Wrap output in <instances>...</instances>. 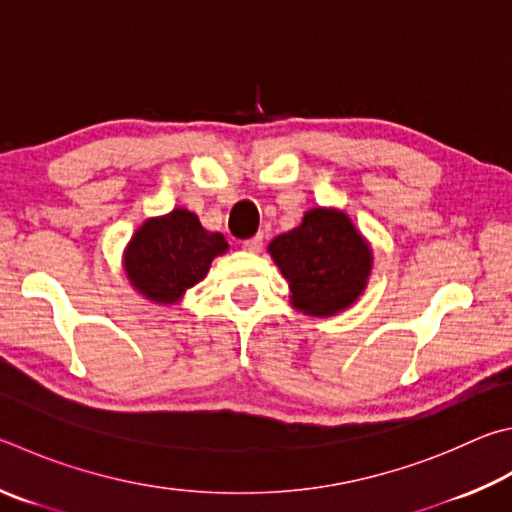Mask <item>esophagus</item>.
I'll list each match as a JSON object with an SVG mask.
<instances>
[{
	"instance_id": "obj_1",
	"label": "esophagus",
	"mask_w": 512,
	"mask_h": 512,
	"mask_svg": "<svg viewBox=\"0 0 512 512\" xmlns=\"http://www.w3.org/2000/svg\"><path fill=\"white\" fill-rule=\"evenodd\" d=\"M262 244H264V235H255L246 239L244 244H241V248L248 250V253H259V250H262Z\"/></svg>"
}]
</instances>
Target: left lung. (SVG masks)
Returning <instances> with one entry per match:
<instances>
[{"label":"left lung","mask_w":512,"mask_h":512,"mask_svg":"<svg viewBox=\"0 0 512 512\" xmlns=\"http://www.w3.org/2000/svg\"><path fill=\"white\" fill-rule=\"evenodd\" d=\"M291 288V304L329 318L358 300L371 273V246L342 210L311 208L302 224L268 244Z\"/></svg>","instance_id":"left-lung-1"}]
</instances>
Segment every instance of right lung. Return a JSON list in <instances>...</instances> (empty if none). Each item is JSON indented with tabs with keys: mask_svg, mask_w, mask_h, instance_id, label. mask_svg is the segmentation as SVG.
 Wrapping results in <instances>:
<instances>
[{
	"mask_svg": "<svg viewBox=\"0 0 512 512\" xmlns=\"http://www.w3.org/2000/svg\"><path fill=\"white\" fill-rule=\"evenodd\" d=\"M228 241L221 232L203 230L199 217L185 208L147 219L125 248L123 264L138 293L156 304H176L199 284L212 259L224 255Z\"/></svg>",
	"mask_w": 512,
	"mask_h": 512,
	"instance_id": "1",
	"label": "right lung"
}]
</instances>
